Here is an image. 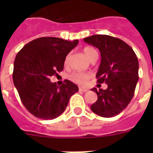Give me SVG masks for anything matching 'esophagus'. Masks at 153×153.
<instances>
[{"label": "esophagus", "mask_w": 153, "mask_h": 153, "mask_svg": "<svg viewBox=\"0 0 153 153\" xmlns=\"http://www.w3.org/2000/svg\"><path fill=\"white\" fill-rule=\"evenodd\" d=\"M79 91H81V92H84V93H85V92H87V91H88V90L86 88H82V87H79Z\"/></svg>", "instance_id": "1"}]
</instances>
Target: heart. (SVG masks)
Returning <instances> with one entry per match:
<instances>
[{
	"instance_id": "1",
	"label": "heart",
	"mask_w": 153,
	"mask_h": 153,
	"mask_svg": "<svg viewBox=\"0 0 153 153\" xmlns=\"http://www.w3.org/2000/svg\"><path fill=\"white\" fill-rule=\"evenodd\" d=\"M83 53L84 55H86V57L90 61L93 59L94 58L98 56V52L95 49L91 48V47H86L83 48ZM70 58H71V54L66 56L64 60V65L66 67H67L69 65ZM91 78V74L89 72H74L72 73L70 75V79L72 82H74L75 83L79 84V85H85L86 82H88V80Z\"/></svg>"
}]
</instances>
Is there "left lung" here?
<instances>
[{
    "instance_id": "obj_1",
    "label": "left lung",
    "mask_w": 153,
    "mask_h": 153,
    "mask_svg": "<svg viewBox=\"0 0 153 153\" xmlns=\"http://www.w3.org/2000/svg\"><path fill=\"white\" fill-rule=\"evenodd\" d=\"M84 42L99 49L102 60L97 82H105L108 86L106 90L92 89L98 100L91 105V110L103 117L116 116L134 95L139 79L137 57L129 45L116 37L94 35L85 38Z\"/></svg>"
}]
</instances>
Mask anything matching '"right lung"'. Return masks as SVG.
I'll list each match as a JSON object with an SVG mask.
<instances>
[{"label": "right lung", "instance_id": "right-lung-1", "mask_svg": "<svg viewBox=\"0 0 153 153\" xmlns=\"http://www.w3.org/2000/svg\"><path fill=\"white\" fill-rule=\"evenodd\" d=\"M79 40L40 37L27 43L17 53L13 79L20 100L28 111L44 120L56 118L64 112L70 98L79 91L77 85L65 80L62 86L49 77L63 70L67 54Z\"/></svg>", "mask_w": 153, "mask_h": 153}]
</instances>
